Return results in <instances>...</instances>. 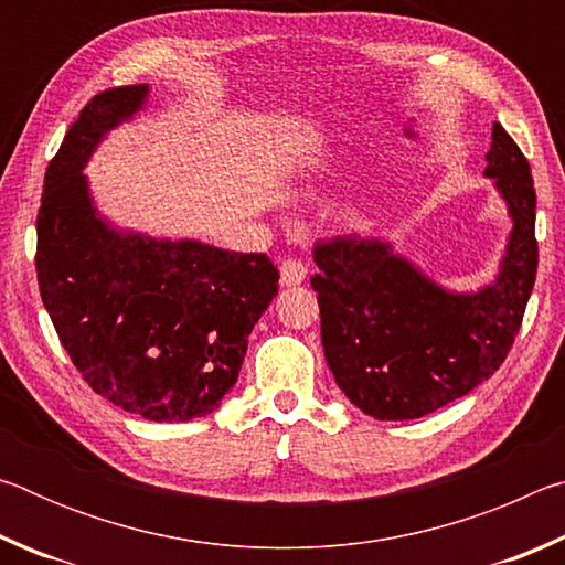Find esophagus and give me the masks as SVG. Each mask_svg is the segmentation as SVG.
Listing matches in <instances>:
<instances>
[{
	"label": "esophagus",
	"mask_w": 565,
	"mask_h": 565,
	"mask_svg": "<svg viewBox=\"0 0 565 565\" xmlns=\"http://www.w3.org/2000/svg\"><path fill=\"white\" fill-rule=\"evenodd\" d=\"M281 286H299L306 281V266L296 259H286L279 266Z\"/></svg>",
	"instance_id": "obj_1"
}]
</instances>
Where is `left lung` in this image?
Here are the masks:
<instances>
[{
  "instance_id": "left-lung-1",
  "label": "left lung",
  "mask_w": 565,
  "mask_h": 565,
  "mask_svg": "<svg viewBox=\"0 0 565 565\" xmlns=\"http://www.w3.org/2000/svg\"><path fill=\"white\" fill-rule=\"evenodd\" d=\"M483 177L505 202L511 234L499 274L451 291L384 238L337 236L313 246L323 356L353 406L379 420L420 418L499 371L521 329L539 269L531 167L493 124Z\"/></svg>"
}]
</instances>
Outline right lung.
I'll list each match as a JSON object with an SVG mask.
<instances>
[{
    "label": "right lung",
    "mask_w": 565,
    "mask_h": 565,
    "mask_svg": "<svg viewBox=\"0 0 565 565\" xmlns=\"http://www.w3.org/2000/svg\"><path fill=\"white\" fill-rule=\"evenodd\" d=\"M147 99L149 84L99 92L66 131L44 174L36 279L84 381L129 414L179 424L236 384L279 271L266 254L124 232L99 214L84 167Z\"/></svg>",
    "instance_id": "obj_1"
}]
</instances>
